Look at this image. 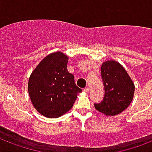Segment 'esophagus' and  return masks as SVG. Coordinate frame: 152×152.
<instances>
[{"mask_svg":"<svg viewBox=\"0 0 152 152\" xmlns=\"http://www.w3.org/2000/svg\"><path fill=\"white\" fill-rule=\"evenodd\" d=\"M83 91H84L86 93H88L89 92V91H90V89H89V88H85L83 89Z\"/></svg>","mask_w":152,"mask_h":152,"instance_id":"34e87169","label":"esophagus"}]
</instances>
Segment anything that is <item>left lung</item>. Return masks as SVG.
<instances>
[{
  "label": "left lung",
  "instance_id": "8db88e82",
  "mask_svg": "<svg viewBox=\"0 0 152 152\" xmlns=\"http://www.w3.org/2000/svg\"><path fill=\"white\" fill-rule=\"evenodd\" d=\"M101 77L105 95L102 101L95 103V108L106 115H117L131 103L134 95V83L125 69L113 61L102 64Z\"/></svg>",
  "mask_w": 152,
  "mask_h": 152
}]
</instances>
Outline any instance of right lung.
Wrapping results in <instances>:
<instances>
[{"label": "right lung", "mask_w": 152, "mask_h": 152, "mask_svg": "<svg viewBox=\"0 0 152 152\" xmlns=\"http://www.w3.org/2000/svg\"><path fill=\"white\" fill-rule=\"evenodd\" d=\"M69 57L61 52L42 61L30 76L28 92L33 106L46 118H58L73 106L82 91L67 70Z\"/></svg>", "instance_id": "add662e5"}]
</instances>
